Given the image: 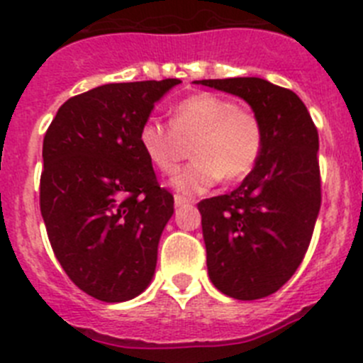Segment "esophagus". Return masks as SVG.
<instances>
[{"label":"esophagus","mask_w":363,"mask_h":363,"mask_svg":"<svg viewBox=\"0 0 363 363\" xmlns=\"http://www.w3.org/2000/svg\"><path fill=\"white\" fill-rule=\"evenodd\" d=\"M174 201H175V206H184V204H191V199H188V197H184V195H175L174 197Z\"/></svg>","instance_id":"1"}]
</instances>
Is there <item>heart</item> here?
<instances>
[{
  "label": "heart",
  "instance_id": "b5f03b06",
  "mask_svg": "<svg viewBox=\"0 0 363 363\" xmlns=\"http://www.w3.org/2000/svg\"><path fill=\"white\" fill-rule=\"evenodd\" d=\"M138 141L148 161L162 174H174L193 143V161L177 172V191L202 193L222 181H240L254 170L265 143L258 114L216 93H199L172 109L170 125L147 120Z\"/></svg>",
  "mask_w": 363,
  "mask_h": 363
}]
</instances>
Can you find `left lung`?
<instances>
[{
	"label": "left lung",
	"instance_id": "8db88e82",
	"mask_svg": "<svg viewBox=\"0 0 363 363\" xmlns=\"http://www.w3.org/2000/svg\"><path fill=\"white\" fill-rule=\"evenodd\" d=\"M243 98L265 143L228 195L199 202L211 283L240 301L272 296L303 262L320 209L319 132L294 91L256 77L197 80Z\"/></svg>",
	"mask_w": 363,
	"mask_h": 363
}]
</instances>
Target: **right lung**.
Segmentation results:
<instances>
[{
    "label": "right lung",
    "instance_id": "obj_1",
    "mask_svg": "<svg viewBox=\"0 0 363 363\" xmlns=\"http://www.w3.org/2000/svg\"><path fill=\"white\" fill-rule=\"evenodd\" d=\"M177 79L105 84L60 105L43 141L40 215L60 267L105 303L140 296L174 215L138 134Z\"/></svg>",
    "mask_w": 363,
    "mask_h": 363
}]
</instances>
